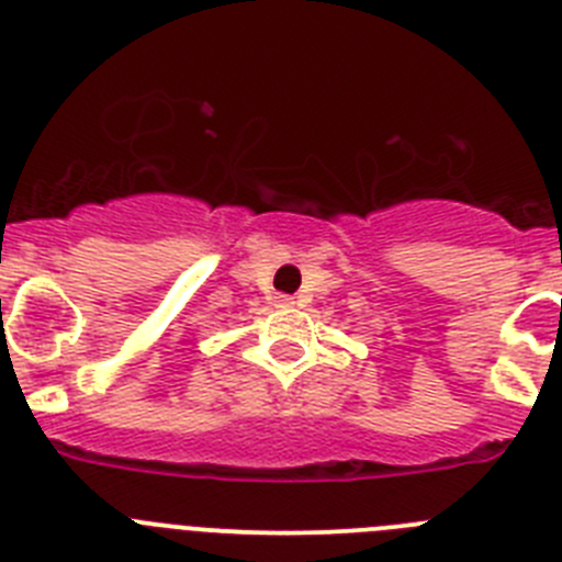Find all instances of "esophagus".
<instances>
[{"instance_id":"esophagus-1","label":"esophagus","mask_w":562,"mask_h":562,"mask_svg":"<svg viewBox=\"0 0 562 562\" xmlns=\"http://www.w3.org/2000/svg\"><path fill=\"white\" fill-rule=\"evenodd\" d=\"M292 304H295V297H292V295H278L276 297V306H292Z\"/></svg>"}]
</instances>
